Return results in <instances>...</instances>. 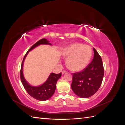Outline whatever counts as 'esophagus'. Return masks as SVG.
Masks as SVG:
<instances>
[{
    "label": "esophagus",
    "instance_id": "34e87169",
    "mask_svg": "<svg viewBox=\"0 0 125 125\" xmlns=\"http://www.w3.org/2000/svg\"><path fill=\"white\" fill-rule=\"evenodd\" d=\"M66 73H67V71H66L65 70H63L62 72V75H63V74H64Z\"/></svg>",
    "mask_w": 125,
    "mask_h": 125
}]
</instances>
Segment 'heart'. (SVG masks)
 Returning <instances> with one entry per match:
<instances>
[{"mask_svg":"<svg viewBox=\"0 0 125 125\" xmlns=\"http://www.w3.org/2000/svg\"><path fill=\"white\" fill-rule=\"evenodd\" d=\"M92 54L90 46L80 43L71 44L65 47L62 52L63 56L68 58V67L74 71L84 69L91 60Z\"/></svg>","mask_w":125,"mask_h":125,"instance_id":"b5f03b06","label":"heart"}]
</instances>
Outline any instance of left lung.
<instances>
[{
  "mask_svg": "<svg viewBox=\"0 0 125 125\" xmlns=\"http://www.w3.org/2000/svg\"><path fill=\"white\" fill-rule=\"evenodd\" d=\"M91 63L80 72L73 73L71 89L78 97L87 98L95 94L102 83L104 74L103 61L94 48Z\"/></svg>",
  "mask_w": 125,
  "mask_h": 125,
  "instance_id": "obj_1",
  "label": "left lung"
}]
</instances>
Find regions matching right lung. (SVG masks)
Here are the masks:
<instances>
[{
  "label": "right lung",
  "mask_w": 125,
  "mask_h": 125,
  "mask_svg": "<svg viewBox=\"0 0 125 125\" xmlns=\"http://www.w3.org/2000/svg\"><path fill=\"white\" fill-rule=\"evenodd\" d=\"M41 44H47L50 45V46L52 45L51 43H50V41L47 40L46 39H42L31 46L26 54L23 59L20 71V78L25 89L31 97L38 100L45 101L50 99L52 95L54 94L56 90L57 82L62 75L61 73L58 74L51 73L48 77L46 81L39 86H33L30 85L26 80L23 73V63H24L27 55L31 50H33Z\"/></svg>",
  "instance_id": "right-lung-1"
}]
</instances>
